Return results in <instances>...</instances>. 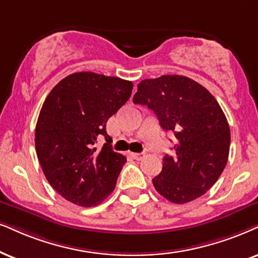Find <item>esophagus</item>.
<instances>
[{
  "label": "esophagus",
  "mask_w": 258,
  "mask_h": 258,
  "mask_svg": "<svg viewBox=\"0 0 258 258\" xmlns=\"http://www.w3.org/2000/svg\"><path fill=\"white\" fill-rule=\"evenodd\" d=\"M131 156L135 159H137V161H142V159L145 157L144 153H135V152H133V153H131Z\"/></svg>",
  "instance_id": "34e87169"
}]
</instances>
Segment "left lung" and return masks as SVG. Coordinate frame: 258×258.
I'll return each mask as SVG.
<instances>
[{
    "mask_svg": "<svg viewBox=\"0 0 258 258\" xmlns=\"http://www.w3.org/2000/svg\"><path fill=\"white\" fill-rule=\"evenodd\" d=\"M133 103L148 106L164 131L175 133V153L163 157L152 180L156 190L174 204L200 198L225 169L231 133L214 96L201 84L180 75L143 80Z\"/></svg>",
    "mask_w": 258,
    "mask_h": 258,
    "instance_id": "left-lung-1",
    "label": "left lung"
}]
</instances>
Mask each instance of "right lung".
Segmentation results:
<instances>
[{"label": "right lung", "mask_w": 258, "mask_h": 258, "mask_svg": "<svg viewBox=\"0 0 258 258\" xmlns=\"http://www.w3.org/2000/svg\"><path fill=\"white\" fill-rule=\"evenodd\" d=\"M133 83L89 71L67 76L48 94L35 126V151L45 177L65 200L96 206L115 188L125 156L106 143V123L132 94Z\"/></svg>", "instance_id": "add662e5"}]
</instances>
